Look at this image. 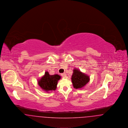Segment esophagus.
Returning <instances> with one entry per match:
<instances>
[{
  "mask_svg": "<svg viewBox=\"0 0 128 128\" xmlns=\"http://www.w3.org/2000/svg\"><path fill=\"white\" fill-rule=\"evenodd\" d=\"M61 75L62 76H63V77H66V73H61Z\"/></svg>",
  "mask_w": 128,
  "mask_h": 128,
  "instance_id": "esophagus-1",
  "label": "esophagus"
}]
</instances>
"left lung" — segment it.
Masks as SVG:
<instances>
[{
    "instance_id": "1",
    "label": "left lung",
    "mask_w": 128,
    "mask_h": 128,
    "mask_svg": "<svg viewBox=\"0 0 128 128\" xmlns=\"http://www.w3.org/2000/svg\"><path fill=\"white\" fill-rule=\"evenodd\" d=\"M90 80V77L78 69H74L72 76V81L75 89H80L84 87Z\"/></svg>"
}]
</instances>
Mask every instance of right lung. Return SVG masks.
<instances>
[{
    "mask_svg": "<svg viewBox=\"0 0 128 128\" xmlns=\"http://www.w3.org/2000/svg\"><path fill=\"white\" fill-rule=\"evenodd\" d=\"M60 78V76L58 74L51 75L49 74L48 72H46L44 73V76L38 80V83L44 91H54L56 89L58 82Z\"/></svg>",
    "mask_w": 128,
    "mask_h": 128,
    "instance_id": "add662e5",
    "label": "right lung"
}]
</instances>
